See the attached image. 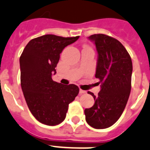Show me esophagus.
<instances>
[{"label":"esophagus","mask_w":150,"mask_h":150,"mask_svg":"<svg viewBox=\"0 0 150 150\" xmlns=\"http://www.w3.org/2000/svg\"><path fill=\"white\" fill-rule=\"evenodd\" d=\"M79 93H80V94H83V93H86V91H84V90L80 89V90H79Z\"/></svg>","instance_id":"obj_1"}]
</instances>
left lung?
I'll return each instance as SVG.
<instances>
[{
	"label": "left lung",
	"instance_id": "obj_1",
	"mask_svg": "<svg viewBox=\"0 0 150 150\" xmlns=\"http://www.w3.org/2000/svg\"><path fill=\"white\" fill-rule=\"evenodd\" d=\"M98 53L95 77L100 79L98 96L88 91L94 99L92 107L84 109L86 122L96 129H104L120 118L131 89L132 61L120 41L103 34L88 37Z\"/></svg>",
	"mask_w": 150,
	"mask_h": 150
}]
</instances>
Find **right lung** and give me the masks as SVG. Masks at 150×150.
<instances>
[{
  "label": "right lung",
  "mask_w": 150,
  "mask_h": 150,
  "mask_svg": "<svg viewBox=\"0 0 150 150\" xmlns=\"http://www.w3.org/2000/svg\"><path fill=\"white\" fill-rule=\"evenodd\" d=\"M79 38L45 35L31 40L21 54V87L30 112L41 123L54 126L63 122L69 104L79 94L75 84L63 85L52 79L59 54Z\"/></svg>",
  "instance_id": "add662e5"
}]
</instances>
